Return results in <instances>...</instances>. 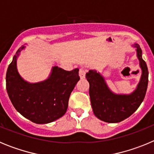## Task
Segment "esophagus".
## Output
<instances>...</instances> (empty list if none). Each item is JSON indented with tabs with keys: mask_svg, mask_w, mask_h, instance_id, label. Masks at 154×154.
Listing matches in <instances>:
<instances>
[{
	"mask_svg": "<svg viewBox=\"0 0 154 154\" xmlns=\"http://www.w3.org/2000/svg\"><path fill=\"white\" fill-rule=\"evenodd\" d=\"M85 73L86 70L85 69H79V76L81 79H84L85 77Z\"/></svg>",
	"mask_w": 154,
	"mask_h": 154,
	"instance_id": "34e87169",
	"label": "esophagus"
}]
</instances>
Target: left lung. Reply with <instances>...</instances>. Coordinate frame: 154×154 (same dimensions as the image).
Listing matches in <instances>:
<instances>
[{"label": "left lung", "mask_w": 154, "mask_h": 154, "mask_svg": "<svg viewBox=\"0 0 154 154\" xmlns=\"http://www.w3.org/2000/svg\"><path fill=\"white\" fill-rule=\"evenodd\" d=\"M142 69L137 89L130 95L115 94L109 89L104 78L96 70H89L85 78L89 83V96L92 110L96 117L106 123H119L132 115L143 101L148 85V69L142 58L140 45H134Z\"/></svg>", "instance_id": "left-lung-1"}]
</instances>
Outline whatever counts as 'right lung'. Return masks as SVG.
Listing matches in <instances>:
<instances>
[{
	"instance_id": "obj_1",
	"label": "right lung",
	"mask_w": 154,
	"mask_h": 154,
	"mask_svg": "<svg viewBox=\"0 0 154 154\" xmlns=\"http://www.w3.org/2000/svg\"><path fill=\"white\" fill-rule=\"evenodd\" d=\"M24 46L13 57L6 74L8 96L17 112L38 124L49 123L67 111L69 96L80 79L79 69L65 71L54 66L48 79L37 83L24 81L17 70V58Z\"/></svg>"
}]
</instances>
